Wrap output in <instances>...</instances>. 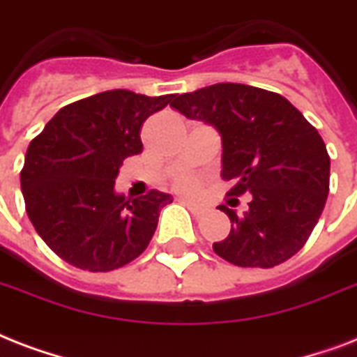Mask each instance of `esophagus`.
Wrapping results in <instances>:
<instances>
[{
  "instance_id": "1",
  "label": "esophagus",
  "mask_w": 357,
  "mask_h": 357,
  "mask_svg": "<svg viewBox=\"0 0 357 357\" xmlns=\"http://www.w3.org/2000/svg\"><path fill=\"white\" fill-rule=\"evenodd\" d=\"M184 204H186L188 210H190L192 214H195V216H201V214H203V212H204L203 206H199V204H195V203H190V201H184Z\"/></svg>"
}]
</instances>
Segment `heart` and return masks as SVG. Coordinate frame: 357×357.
Listing matches in <instances>:
<instances>
[{
  "mask_svg": "<svg viewBox=\"0 0 357 357\" xmlns=\"http://www.w3.org/2000/svg\"><path fill=\"white\" fill-rule=\"evenodd\" d=\"M175 188L182 193H193L197 190V181H195L193 176H184L181 181H176Z\"/></svg>",
  "mask_w": 357,
  "mask_h": 357,
  "instance_id": "obj_1",
  "label": "heart"
}]
</instances>
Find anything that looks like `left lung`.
Instances as JSON below:
<instances>
[{
	"instance_id": "1",
	"label": "left lung",
	"mask_w": 357,
	"mask_h": 357,
	"mask_svg": "<svg viewBox=\"0 0 357 357\" xmlns=\"http://www.w3.org/2000/svg\"><path fill=\"white\" fill-rule=\"evenodd\" d=\"M171 106L222 135V176L233 181L227 203L250 193L227 238L214 242L225 261L244 268L278 266L302 250L330 192V156L314 126L284 96L244 84H214L173 96Z\"/></svg>"
}]
</instances>
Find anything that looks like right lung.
Wrapping results in <instances>:
<instances>
[{
    "mask_svg": "<svg viewBox=\"0 0 357 357\" xmlns=\"http://www.w3.org/2000/svg\"><path fill=\"white\" fill-rule=\"evenodd\" d=\"M173 96L104 91L61 107L29 143L20 173L27 216L63 261L109 272L145 251L173 197L151 190L126 199L115 178L123 160L143 151V123Z\"/></svg>",
    "mask_w": 357,
    "mask_h": 357,
    "instance_id": "add662e5",
    "label": "right lung"
}]
</instances>
